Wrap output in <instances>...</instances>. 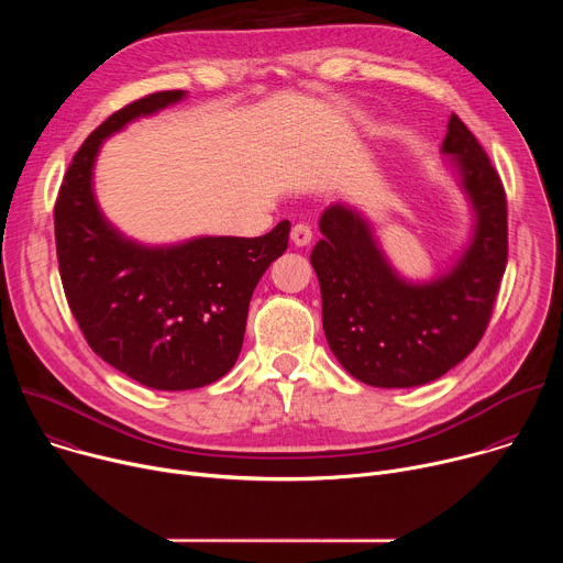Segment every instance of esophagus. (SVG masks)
<instances>
[{"mask_svg":"<svg viewBox=\"0 0 563 563\" xmlns=\"http://www.w3.org/2000/svg\"><path fill=\"white\" fill-rule=\"evenodd\" d=\"M291 243L296 247H305V245L311 243V229H309V224L298 222V224L291 227Z\"/></svg>","mask_w":563,"mask_h":563,"instance_id":"1","label":"esophagus"}]
</instances>
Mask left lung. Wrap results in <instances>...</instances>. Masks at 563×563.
<instances>
[{
    "label": "left lung",
    "instance_id": "8db88e82",
    "mask_svg": "<svg viewBox=\"0 0 563 563\" xmlns=\"http://www.w3.org/2000/svg\"><path fill=\"white\" fill-rule=\"evenodd\" d=\"M474 211L467 247L450 272L412 283L385 258L361 211L336 202L320 216L309 261L323 330L339 363L374 387H417L461 363L484 336L508 263V207L484 146L452 113L441 146Z\"/></svg>",
    "mask_w": 563,
    "mask_h": 563
}]
</instances>
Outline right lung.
Returning a JSON list of instances; mask_svg holds the SVG:
<instances>
[{"label": "right lung", "instance_id": "right-lung-1", "mask_svg": "<svg viewBox=\"0 0 563 563\" xmlns=\"http://www.w3.org/2000/svg\"><path fill=\"white\" fill-rule=\"evenodd\" d=\"M185 91H159L107 118L73 155L55 202V245L68 307L91 350L153 389H194L238 361L252 294L285 254L289 220L258 238L200 235L146 247L100 211L93 167L102 142Z\"/></svg>", "mask_w": 563, "mask_h": 563}]
</instances>
